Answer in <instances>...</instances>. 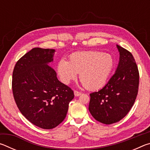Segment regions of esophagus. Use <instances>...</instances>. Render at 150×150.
<instances>
[{"instance_id": "1", "label": "esophagus", "mask_w": 150, "mask_h": 150, "mask_svg": "<svg viewBox=\"0 0 150 150\" xmlns=\"http://www.w3.org/2000/svg\"><path fill=\"white\" fill-rule=\"evenodd\" d=\"M74 94L76 96H80L81 95V93L79 92V91L75 90V91H74Z\"/></svg>"}]
</instances>
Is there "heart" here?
Returning <instances> with one entry per match:
<instances>
[{
	"label": "heart",
	"instance_id": "obj_1",
	"mask_svg": "<svg viewBox=\"0 0 150 150\" xmlns=\"http://www.w3.org/2000/svg\"><path fill=\"white\" fill-rule=\"evenodd\" d=\"M110 55L100 51H85L73 54L69 62L61 59L57 70L61 79L65 84L75 79L77 73L83 85L88 90L100 88L107 81L114 67Z\"/></svg>",
	"mask_w": 150,
	"mask_h": 150
}]
</instances>
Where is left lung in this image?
I'll use <instances>...</instances> for the list:
<instances>
[{
  "label": "left lung",
  "instance_id": "8db88e82",
  "mask_svg": "<svg viewBox=\"0 0 150 150\" xmlns=\"http://www.w3.org/2000/svg\"><path fill=\"white\" fill-rule=\"evenodd\" d=\"M120 62L116 72L103 88L90 94L88 106L96 120L105 124L120 121L129 112L138 92L139 71L132 54L117 45Z\"/></svg>",
  "mask_w": 150,
  "mask_h": 150
}]
</instances>
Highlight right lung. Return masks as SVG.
<instances>
[{
	"mask_svg": "<svg viewBox=\"0 0 150 150\" xmlns=\"http://www.w3.org/2000/svg\"><path fill=\"white\" fill-rule=\"evenodd\" d=\"M55 50L34 47L16 62L12 88L18 108L25 118L43 129H52L64 120L73 91L57 79L47 65Z\"/></svg>",
	"mask_w": 150,
	"mask_h": 150,
	"instance_id": "right-lung-1",
	"label": "right lung"
}]
</instances>
